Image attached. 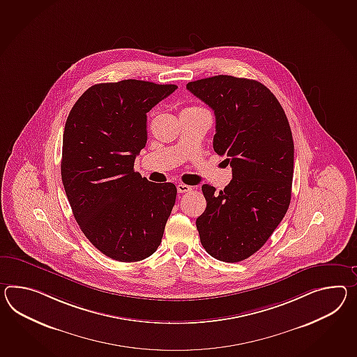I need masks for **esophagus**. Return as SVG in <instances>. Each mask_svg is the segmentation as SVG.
I'll use <instances>...</instances> for the list:
<instances>
[{
  "mask_svg": "<svg viewBox=\"0 0 357 357\" xmlns=\"http://www.w3.org/2000/svg\"><path fill=\"white\" fill-rule=\"evenodd\" d=\"M176 190H178V193H185V192L192 191V187L190 185H187V184H178L176 185Z\"/></svg>",
  "mask_w": 357,
  "mask_h": 357,
  "instance_id": "esophagus-1",
  "label": "esophagus"
}]
</instances>
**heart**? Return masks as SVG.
<instances>
[{
    "mask_svg": "<svg viewBox=\"0 0 357 357\" xmlns=\"http://www.w3.org/2000/svg\"><path fill=\"white\" fill-rule=\"evenodd\" d=\"M188 109H201V108H197V107H193V108H188Z\"/></svg>",
    "mask_w": 357,
    "mask_h": 357,
    "instance_id": "heart-1",
    "label": "heart"
}]
</instances>
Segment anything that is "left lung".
<instances>
[{
    "instance_id": "8db88e82",
    "label": "left lung",
    "mask_w": 357,
    "mask_h": 357,
    "mask_svg": "<svg viewBox=\"0 0 357 357\" xmlns=\"http://www.w3.org/2000/svg\"><path fill=\"white\" fill-rule=\"evenodd\" d=\"M215 114L213 147L226 156L232 181L215 192L202 185L206 209L196 219L204 249L235 263L258 252L287 214L294 143L282 107L255 79L219 75L187 84Z\"/></svg>"
}]
</instances>
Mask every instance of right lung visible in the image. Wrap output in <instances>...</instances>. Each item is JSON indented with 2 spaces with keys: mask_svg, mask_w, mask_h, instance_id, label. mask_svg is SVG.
Masks as SVG:
<instances>
[{
  "mask_svg": "<svg viewBox=\"0 0 357 357\" xmlns=\"http://www.w3.org/2000/svg\"><path fill=\"white\" fill-rule=\"evenodd\" d=\"M176 85L142 79L96 84L72 107L63 134L61 182L87 240L114 261L156 252L174 206L173 183L134 172L147 143V112Z\"/></svg>",
  "mask_w": 357,
  "mask_h": 357,
  "instance_id": "right-lung-1",
  "label": "right lung"
}]
</instances>
